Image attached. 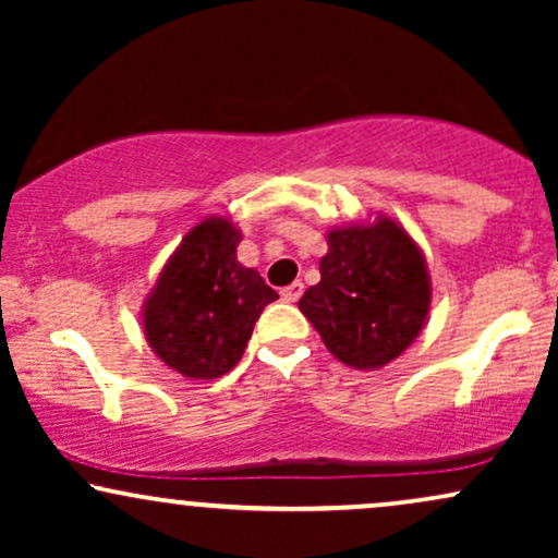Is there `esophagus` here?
I'll list each match as a JSON object with an SVG mask.
<instances>
[{"label":"esophagus","mask_w":558,"mask_h":558,"mask_svg":"<svg viewBox=\"0 0 558 558\" xmlns=\"http://www.w3.org/2000/svg\"><path fill=\"white\" fill-rule=\"evenodd\" d=\"M301 293H304V283H301V280H293L291 286H286L283 291H280V296H283L286 301H296Z\"/></svg>","instance_id":"1"}]
</instances>
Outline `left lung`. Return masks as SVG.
<instances>
[{
  "label": "left lung",
  "instance_id": "8db88e82",
  "mask_svg": "<svg viewBox=\"0 0 558 558\" xmlns=\"http://www.w3.org/2000/svg\"><path fill=\"white\" fill-rule=\"evenodd\" d=\"M319 283L299 299L301 315L338 362L380 369L425 328L430 272L422 248L393 217L328 230Z\"/></svg>",
  "mask_w": 558,
  "mask_h": 558
}]
</instances>
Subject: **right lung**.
<instances>
[{
    "label": "right lung",
    "instance_id": "right-lung-1",
    "mask_svg": "<svg viewBox=\"0 0 558 558\" xmlns=\"http://www.w3.org/2000/svg\"><path fill=\"white\" fill-rule=\"evenodd\" d=\"M241 230L207 217L183 235L141 310L146 343L170 369L215 380L239 364L262 310L278 293L235 259Z\"/></svg>",
    "mask_w": 558,
    "mask_h": 558
}]
</instances>
